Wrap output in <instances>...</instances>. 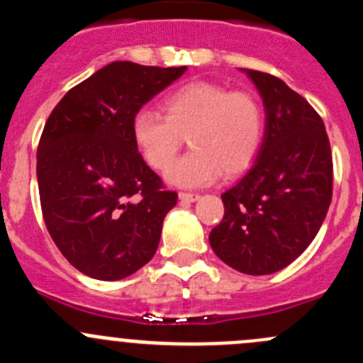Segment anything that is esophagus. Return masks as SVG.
<instances>
[{
    "label": "esophagus",
    "mask_w": 363,
    "mask_h": 363,
    "mask_svg": "<svg viewBox=\"0 0 363 363\" xmlns=\"http://www.w3.org/2000/svg\"><path fill=\"white\" fill-rule=\"evenodd\" d=\"M179 199L182 200V202H196V200L200 199L199 193H188V191H181L179 193Z\"/></svg>",
    "instance_id": "34e87169"
}]
</instances>
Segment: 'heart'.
Returning <instances> with one entry per match:
<instances>
[{"label": "heart", "mask_w": 363, "mask_h": 363, "mask_svg": "<svg viewBox=\"0 0 363 363\" xmlns=\"http://www.w3.org/2000/svg\"><path fill=\"white\" fill-rule=\"evenodd\" d=\"M163 116L138 111L131 135L155 170L167 168L184 137L194 151L167 170L177 186H202L219 174L237 175L250 168L265 138V111L255 93L218 82L196 80L170 91L161 101Z\"/></svg>", "instance_id": "1"}]
</instances>
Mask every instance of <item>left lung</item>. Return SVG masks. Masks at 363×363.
Here are the masks:
<instances>
[{"label":"left lung","mask_w":363,"mask_h":363,"mask_svg":"<svg viewBox=\"0 0 363 363\" xmlns=\"http://www.w3.org/2000/svg\"><path fill=\"white\" fill-rule=\"evenodd\" d=\"M267 112L255 164L221 195L225 216L208 235L232 269L265 276L313 242L332 202L334 164L323 119L277 77L247 69Z\"/></svg>","instance_id":"left-lung-1"}]
</instances>
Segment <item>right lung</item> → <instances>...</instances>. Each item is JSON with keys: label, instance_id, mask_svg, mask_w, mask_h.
Wrapping results in <instances>:
<instances>
[{"label": "right lung", "instance_id": "right-lung-1", "mask_svg": "<svg viewBox=\"0 0 363 363\" xmlns=\"http://www.w3.org/2000/svg\"><path fill=\"white\" fill-rule=\"evenodd\" d=\"M184 72L116 61L72 87L43 126L36 151L43 221L86 276L123 279L158 250L177 193L138 152L131 117Z\"/></svg>", "mask_w": 363, "mask_h": 363}]
</instances>
